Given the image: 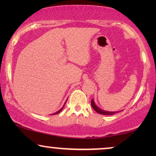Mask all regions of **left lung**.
<instances>
[{"instance_id": "8db88e82", "label": "left lung", "mask_w": 156, "mask_h": 156, "mask_svg": "<svg viewBox=\"0 0 156 156\" xmlns=\"http://www.w3.org/2000/svg\"><path fill=\"white\" fill-rule=\"evenodd\" d=\"M91 106H92V108L94 109L96 112L97 113H99L100 114H102V115H113L114 114H116V113L119 112H107V111H104V110H102L101 108L98 107V106L96 105L94 101V99H92L91 101Z\"/></svg>"}]
</instances>
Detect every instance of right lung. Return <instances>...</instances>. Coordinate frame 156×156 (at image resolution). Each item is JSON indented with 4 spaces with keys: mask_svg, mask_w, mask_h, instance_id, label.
<instances>
[{
    "mask_svg": "<svg viewBox=\"0 0 156 156\" xmlns=\"http://www.w3.org/2000/svg\"><path fill=\"white\" fill-rule=\"evenodd\" d=\"M65 103H66V102H65ZM65 105H64V106H63V107H62V108L60 110H59V111H58V112H57L56 113H55V114H59V112H60L62 110V108H64V106H65Z\"/></svg>",
    "mask_w": 156,
    "mask_h": 156,
    "instance_id": "add662e5",
    "label": "right lung"
}]
</instances>
